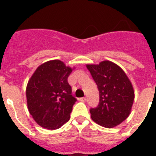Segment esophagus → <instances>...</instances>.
<instances>
[{
  "label": "esophagus",
  "instance_id": "1",
  "mask_svg": "<svg viewBox=\"0 0 156 156\" xmlns=\"http://www.w3.org/2000/svg\"><path fill=\"white\" fill-rule=\"evenodd\" d=\"M79 100H80L81 102H86V101H87V98L86 97H83V98H80V99H79Z\"/></svg>",
  "mask_w": 156,
  "mask_h": 156
}]
</instances>
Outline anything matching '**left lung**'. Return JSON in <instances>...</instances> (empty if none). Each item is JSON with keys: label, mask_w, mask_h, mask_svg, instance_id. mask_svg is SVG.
I'll use <instances>...</instances> for the list:
<instances>
[{"label": "left lung", "mask_w": 156, "mask_h": 156, "mask_svg": "<svg viewBox=\"0 0 156 156\" xmlns=\"http://www.w3.org/2000/svg\"><path fill=\"white\" fill-rule=\"evenodd\" d=\"M100 92V103L90 108L91 119L105 128H113L130 114L134 90L126 73L109 61L99 65H87Z\"/></svg>", "instance_id": "1"}]
</instances>
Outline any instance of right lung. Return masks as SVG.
I'll return each mask as SVG.
<instances>
[{"label":"right lung","mask_w":156,"mask_h":156,"mask_svg":"<svg viewBox=\"0 0 156 156\" xmlns=\"http://www.w3.org/2000/svg\"><path fill=\"white\" fill-rule=\"evenodd\" d=\"M73 69L52 60L40 65L28 81L27 103L35 122L47 129L61 128L70 118L73 104L68 77Z\"/></svg>","instance_id":"right-lung-1"}]
</instances>
